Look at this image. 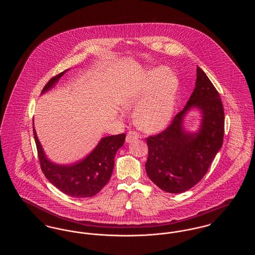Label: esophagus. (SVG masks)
Wrapping results in <instances>:
<instances>
[{"label":"esophagus","mask_w":255,"mask_h":255,"mask_svg":"<svg viewBox=\"0 0 255 255\" xmlns=\"http://www.w3.org/2000/svg\"><path fill=\"white\" fill-rule=\"evenodd\" d=\"M138 137H139V135H138V133H136V132L129 131L127 133V135H126V142L127 143H131V142H133L134 140H136Z\"/></svg>","instance_id":"esophagus-1"}]
</instances>
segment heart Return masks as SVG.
Here are the masks:
<instances>
[{
    "label": "heart",
    "mask_w": 255,
    "mask_h": 255,
    "mask_svg": "<svg viewBox=\"0 0 255 255\" xmlns=\"http://www.w3.org/2000/svg\"><path fill=\"white\" fill-rule=\"evenodd\" d=\"M178 77L166 67L146 70L129 85L122 100L125 110H134L136 125L147 132L163 129L172 120Z\"/></svg>",
    "instance_id": "obj_1"
}]
</instances>
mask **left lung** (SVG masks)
<instances>
[{"label":"left lung","mask_w":255,"mask_h":255,"mask_svg":"<svg viewBox=\"0 0 255 255\" xmlns=\"http://www.w3.org/2000/svg\"><path fill=\"white\" fill-rule=\"evenodd\" d=\"M200 112L197 131L184 129L185 116ZM225 113L220 95L205 72L197 67L196 85L184 108L160 133L147 138L145 163L149 179L163 191L182 193L200 182L223 145Z\"/></svg>","instance_id":"1"}]
</instances>
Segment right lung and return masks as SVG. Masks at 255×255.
I'll return each mask as SVG.
<instances>
[{"mask_svg": "<svg viewBox=\"0 0 255 255\" xmlns=\"http://www.w3.org/2000/svg\"><path fill=\"white\" fill-rule=\"evenodd\" d=\"M68 70L52 77L44 87L47 93L59 81ZM40 165L46 178L65 194L75 198H90L97 194L109 182L115 156L125 141V133L102 137L96 148L84 159L73 164H57L46 156L33 126Z\"/></svg>", "mask_w": 255, "mask_h": 255, "instance_id": "add662e5", "label": "right lung"}]
</instances>
